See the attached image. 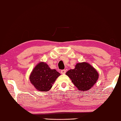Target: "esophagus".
I'll use <instances>...</instances> for the list:
<instances>
[{
  "mask_svg": "<svg viewBox=\"0 0 121 121\" xmlns=\"http://www.w3.org/2000/svg\"><path fill=\"white\" fill-rule=\"evenodd\" d=\"M60 73H61V74H65L66 73V70L65 69L61 70Z\"/></svg>",
  "mask_w": 121,
  "mask_h": 121,
  "instance_id": "34e87169",
  "label": "esophagus"
}]
</instances>
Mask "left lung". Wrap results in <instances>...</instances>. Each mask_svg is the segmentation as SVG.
Instances as JSON below:
<instances>
[{
	"instance_id": "obj_1",
	"label": "left lung",
	"mask_w": 121,
	"mask_h": 121,
	"mask_svg": "<svg viewBox=\"0 0 121 121\" xmlns=\"http://www.w3.org/2000/svg\"><path fill=\"white\" fill-rule=\"evenodd\" d=\"M74 85L81 91H87L96 83L99 74L95 68L88 63L76 64L75 68L66 73Z\"/></svg>"
}]
</instances>
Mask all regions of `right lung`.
Instances as JSON below:
<instances>
[{"instance_id": "right-lung-1", "label": "right lung", "mask_w": 121, "mask_h": 121, "mask_svg": "<svg viewBox=\"0 0 121 121\" xmlns=\"http://www.w3.org/2000/svg\"><path fill=\"white\" fill-rule=\"evenodd\" d=\"M60 74L56 69H52L46 63L41 61L34 68L29 76L31 83L36 90L47 92Z\"/></svg>"}]
</instances>
